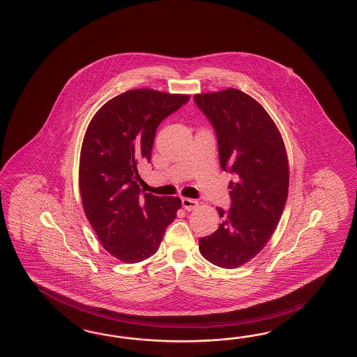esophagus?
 Instances as JSON below:
<instances>
[{"instance_id":"esophagus-1","label":"esophagus","mask_w":357,"mask_h":357,"mask_svg":"<svg viewBox=\"0 0 357 357\" xmlns=\"http://www.w3.org/2000/svg\"><path fill=\"white\" fill-rule=\"evenodd\" d=\"M181 202H183V207L186 211H192V209H195V208H198V206H199V203L197 200L189 199V198H183Z\"/></svg>"}]
</instances>
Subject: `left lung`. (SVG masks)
<instances>
[{"instance_id":"1","label":"left lung","mask_w":357,"mask_h":357,"mask_svg":"<svg viewBox=\"0 0 357 357\" xmlns=\"http://www.w3.org/2000/svg\"><path fill=\"white\" fill-rule=\"evenodd\" d=\"M194 100L215 127L231 208L218 209L221 224L200 238L202 256L222 268L247 264L264 249L280 221L289 188V165L282 133L257 100L236 89L197 93Z\"/></svg>"}]
</instances>
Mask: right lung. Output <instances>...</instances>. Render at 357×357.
<instances>
[{"instance_id": "obj_1", "label": "right lung", "mask_w": 357, "mask_h": 357, "mask_svg": "<svg viewBox=\"0 0 357 357\" xmlns=\"http://www.w3.org/2000/svg\"><path fill=\"white\" fill-rule=\"evenodd\" d=\"M190 96L151 89L128 90L92 116L79 157L83 211L100 243L125 264L157 252L181 207L177 197L142 195L139 167L150 162L159 123Z\"/></svg>"}]
</instances>
